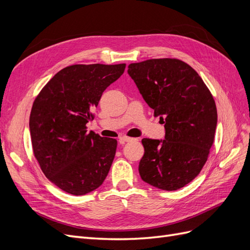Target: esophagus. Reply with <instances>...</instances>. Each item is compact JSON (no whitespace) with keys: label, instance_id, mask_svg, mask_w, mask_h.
Returning <instances> with one entry per match:
<instances>
[{"label":"esophagus","instance_id":"1","mask_svg":"<svg viewBox=\"0 0 250 250\" xmlns=\"http://www.w3.org/2000/svg\"><path fill=\"white\" fill-rule=\"evenodd\" d=\"M134 139L129 138V137H121L120 138V142L121 143H128V142H132Z\"/></svg>","mask_w":250,"mask_h":250}]
</instances>
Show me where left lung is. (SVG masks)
I'll list each match as a JSON object with an SVG mask.
<instances>
[{
    "label": "left lung",
    "instance_id": "1",
    "mask_svg": "<svg viewBox=\"0 0 250 250\" xmlns=\"http://www.w3.org/2000/svg\"><path fill=\"white\" fill-rule=\"evenodd\" d=\"M128 74L165 123V140L143 139L139 172L145 183L175 191L198 175L215 139L213 95L192 66L176 58L130 63Z\"/></svg>",
    "mask_w": 250,
    "mask_h": 250
}]
</instances>
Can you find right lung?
Here are the masks:
<instances>
[{
  "instance_id": "add662e5",
  "label": "right lung",
  "mask_w": 250,
  "mask_h": 250,
  "mask_svg": "<svg viewBox=\"0 0 250 250\" xmlns=\"http://www.w3.org/2000/svg\"><path fill=\"white\" fill-rule=\"evenodd\" d=\"M125 63L73 64L36 96L29 119L33 154L46 177L62 191L84 195L99 188L116 155V139L87 132L103 92Z\"/></svg>"
}]
</instances>
